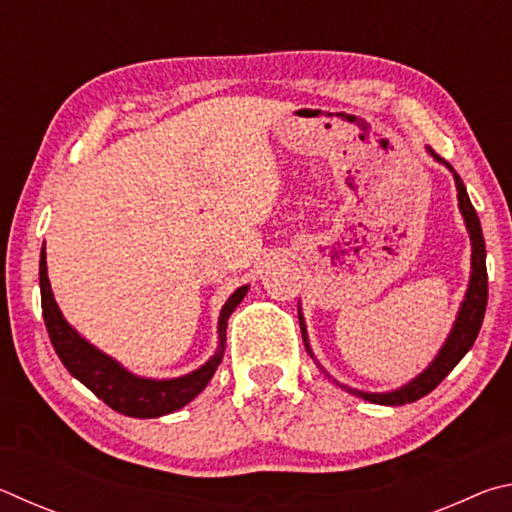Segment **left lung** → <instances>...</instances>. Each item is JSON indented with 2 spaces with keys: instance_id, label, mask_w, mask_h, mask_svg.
<instances>
[{
  "instance_id": "obj_1",
  "label": "left lung",
  "mask_w": 512,
  "mask_h": 512,
  "mask_svg": "<svg viewBox=\"0 0 512 512\" xmlns=\"http://www.w3.org/2000/svg\"><path fill=\"white\" fill-rule=\"evenodd\" d=\"M427 153L433 160L445 164V167L452 171L454 183H456V192H458V210L463 214L467 235H470V244H472V271H470V282H467V291L463 296L461 307H458V314L452 329H449L447 339L443 343V348L438 350L436 357L424 368L418 377H413L411 381H406L404 386L395 388V391H386V393H368V391H359V388H350L336 381L329 372L320 366L316 361L314 352H311L309 345V334H307V323L305 316H302V309L298 305V320H300V332H302V341H305V348L311 354V359L318 363V368L325 372V375L334 381L336 386L345 388V391L361 397V400L372 402V404H384V406H400V404H409L420 400V397L429 395L433 388H436L440 381H443L449 372L456 368V363L461 361L479 336V329L485 316V305H488V271H485V241H483V232H481V221L476 216V210L470 203V196H467V189L463 185V180L454 167L449 162H445L440 155L433 153L427 146Z\"/></svg>"
}]
</instances>
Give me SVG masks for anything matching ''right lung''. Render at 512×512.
<instances>
[{
	"label": "right lung",
	"mask_w": 512,
	"mask_h": 512,
	"mask_svg": "<svg viewBox=\"0 0 512 512\" xmlns=\"http://www.w3.org/2000/svg\"><path fill=\"white\" fill-rule=\"evenodd\" d=\"M248 284L239 287L232 296L225 300L219 314V345L210 359L187 375L171 377V379H153L140 377L128 368L121 366L110 354L101 352L97 345H92L85 336L67 323L63 311L51 291L49 275H47V253L45 246L40 250V298H42V316L49 332L51 345L69 370V375L76 377L83 386L106 402L110 409L124 413L128 418H160V415L173 413L183 409L194 397L210 384L216 368L223 359L225 352V329H228V318L237 309L241 300L246 298Z\"/></svg>",
	"instance_id": "right-lung-1"
}]
</instances>
